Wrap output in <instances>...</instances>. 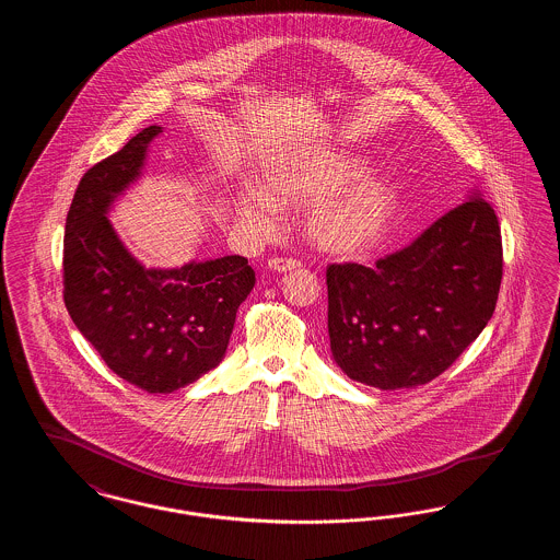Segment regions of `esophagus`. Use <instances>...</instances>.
Instances as JSON below:
<instances>
[{
  "mask_svg": "<svg viewBox=\"0 0 560 560\" xmlns=\"http://www.w3.org/2000/svg\"><path fill=\"white\" fill-rule=\"evenodd\" d=\"M268 268L277 270V272H290V270L300 268V262L293 260V258H270L268 260Z\"/></svg>",
  "mask_w": 560,
  "mask_h": 560,
  "instance_id": "34e87169",
  "label": "esophagus"
}]
</instances>
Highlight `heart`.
Here are the masks:
<instances>
[{
    "mask_svg": "<svg viewBox=\"0 0 560 560\" xmlns=\"http://www.w3.org/2000/svg\"><path fill=\"white\" fill-rule=\"evenodd\" d=\"M368 161L347 151H300L270 161L262 187L271 195L247 192L240 201L243 220L268 229L281 208L311 206L304 220L308 241L325 254L357 256L384 237L399 212V188L386 178H363Z\"/></svg>",
    "mask_w": 560,
    "mask_h": 560,
    "instance_id": "b5f03b06",
    "label": "heart"
}]
</instances>
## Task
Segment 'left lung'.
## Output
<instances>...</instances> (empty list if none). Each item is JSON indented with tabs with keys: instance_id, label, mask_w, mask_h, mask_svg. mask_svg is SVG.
Here are the masks:
<instances>
[{
	"instance_id": "8db88e82",
	"label": "left lung",
	"mask_w": 560,
	"mask_h": 560,
	"mask_svg": "<svg viewBox=\"0 0 560 560\" xmlns=\"http://www.w3.org/2000/svg\"><path fill=\"white\" fill-rule=\"evenodd\" d=\"M498 215L479 192L395 254L327 267L334 361L380 390L413 388L445 372L491 319L502 283Z\"/></svg>"
}]
</instances>
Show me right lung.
Masks as SVG:
<instances>
[{"label": "right lung", "mask_w": 560, "mask_h": 560, "mask_svg": "<svg viewBox=\"0 0 560 560\" xmlns=\"http://www.w3.org/2000/svg\"><path fill=\"white\" fill-rule=\"evenodd\" d=\"M149 126L78 185L65 226V306L108 370L167 395L213 370L229 347L241 302L256 283L243 256L180 268H144L117 237L107 213L142 174Z\"/></svg>", "instance_id": "obj_1"}]
</instances>
